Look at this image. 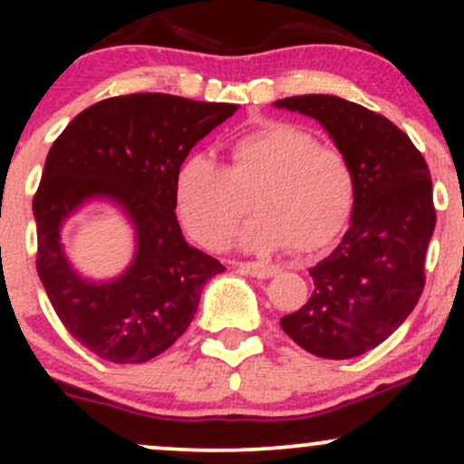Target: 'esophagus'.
<instances>
[{
  "label": "esophagus",
  "mask_w": 464,
  "mask_h": 464,
  "mask_svg": "<svg viewBox=\"0 0 464 464\" xmlns=\"http://www.w3.org/2000/svg\"><path fill=\"white\" fill-rule=\"evenodd\" d=\"M239 266H242L248 275L257 276V279H270V276H275L276 273H279V266L268 264V262H244Z\"/></svg>",
  "instance_id": "34e87169"
}]
</instances>
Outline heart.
<instances>
[{
    "label": "heart",
    "mask_w": 464,
    "mask_h": 464,
    "mask_svg": "<svg viewBox=\"0 0 464 464\" xmlns=\"http://www.w3.org/2000/svg\"><path fill=\"white\" fill-rule=\"evenodd\" d=\"M227 163L189 154L174 177L180 225L207 248L228 246L248 211L257 216L239 233L253 250L290 246L312 253L332 244L355 205V177L338 148L323 146L310 130L268 120L233 135Z\"/></svg>",
    "instance_id": "b5f03b06"
}]
</instances>
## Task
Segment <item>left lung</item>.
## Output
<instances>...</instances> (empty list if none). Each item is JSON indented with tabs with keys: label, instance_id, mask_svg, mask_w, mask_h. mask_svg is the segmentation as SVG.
<instances>
[{
	"label": "left lung",
	"instance_id": "8db88e82",
	"mask_svg": "<svg viewBox=\"0 0 464 464\" xmlns=\"http://www.w3.org/2000/svg\"><path fill=\"white\" fill-rule=\"evenodd\" d=\"M275 104L321 121L355 177L349 231L310 268L312 296L281 329L318 358H355L384 343L423 295L436 225L430 168L406 132L362 104L335 95Z\"/></svg>",
	"mask_w": 464,
	"mask_h": 464
}]
</instances>
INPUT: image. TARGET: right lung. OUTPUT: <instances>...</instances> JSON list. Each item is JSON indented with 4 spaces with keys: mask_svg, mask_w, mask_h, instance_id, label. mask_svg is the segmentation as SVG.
<instances>
[{
    "mask_svg": "<svg viewBox=\"0 0 464 464\" xmlns=\"http://www.w3.org/2000/svg\"><path fill=\"white\" fill-rule=\"evenodd\" d=\"M236 109L168 93L115 95L73 117L52 143L32 200L36 273L67 332L98 358L140 364L163 353L194 321L207 281L225 270L185 242L174 177ZM93 195L120 201L140 242L136 262L111 285L80 280L57 236L60 222Z\"/></svg>",
    "mask_w": 464,
    "mask_h": 464,
    "instance_id": "obj_1",
    "label": "right lung"
}]
</instances>
